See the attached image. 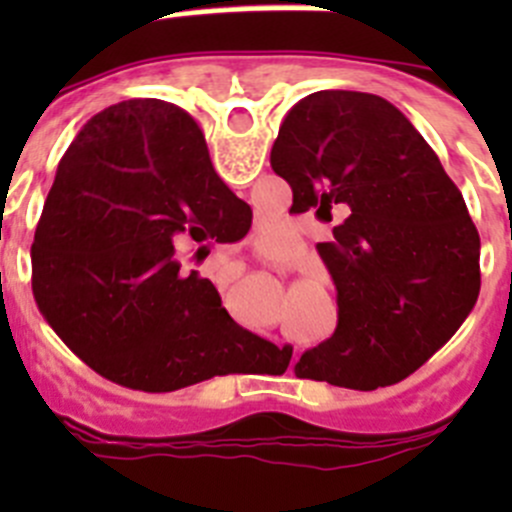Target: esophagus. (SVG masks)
I'll list each match as a JSON object with an SVG mask.
<instances>
[{
  "label": "esophagus",
  "mask_w": 512,
  "mask_h": 512,
  "mask_svg": "<svg viewBox=\"0 0 512 512\" xmlns=\"http://www.w3.org/2000/svg\"><path fill=\"white\" fill-rule=\"evenodd\" d=\"M215 266L220 271H228V274H238V271L243 269V261L230 256V253H220V256L215 259ZM284 348H292V346H284ZM292 356H295V348H292Z\"/></svg>",
  "instance_id": "esophagus-1"
}]
</instances>
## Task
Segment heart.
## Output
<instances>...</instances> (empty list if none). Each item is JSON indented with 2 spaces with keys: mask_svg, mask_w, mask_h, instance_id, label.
Listing matches in <instances>:
<instances>
[{
  "mask_svg": "<svg viewBox=\"0 0 512 512\" xmlns=\"http://www.w3.org/2000/svg\"><path fill=\"white\" fill-rule=\"evenodd\" d=\"M266 241H269V243H277V241H279V230H277V228H269V230H266Z\"/></svg>",
  "mask_w": 512,
  "mask_h": 512,
  "instance_id": "b5f03b06",
  "label": "heart"
}]
</instances>
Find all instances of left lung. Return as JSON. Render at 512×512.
<instances>
[{"label": "left lung", "instance_id": "obj_1", "mask_svg": "<svg viewBox=\"0 0 512 512\" xmlns=\"http://www.w3.org/2000/svg\"><path fill=\"white\" fill-rule=\"evenodd\" d=\"M271 169L292 187L289 212L338 220L318 243L338 325L297 377L377 390L413 374L479 295V233L433 148L387 99L325 89L287 112Z\"/></svg>", "mask_w": 512, "mask_h": 512}]
</instances>
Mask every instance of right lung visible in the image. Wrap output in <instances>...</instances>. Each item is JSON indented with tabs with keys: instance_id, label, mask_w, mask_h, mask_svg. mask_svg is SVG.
<instances>
[{
	"instance_id": "add662e5",
	"label": "right lung",
	"mask_w": 512,
	"mask_h": 512,
	"mask_svg": "<svg viewBox=\"0 0 512 512\" xmlns=\"http://www.w3.org/2000/svg\"><path fill=\"white\" fill-rule=\"evenodd\" d=\"M251 228L200 125L164 99L97 112L63 153L33 243V292L66 346L110 382L174 392L235 372L253 333L182 266Z\"/></svg>"
}]
</instances>
